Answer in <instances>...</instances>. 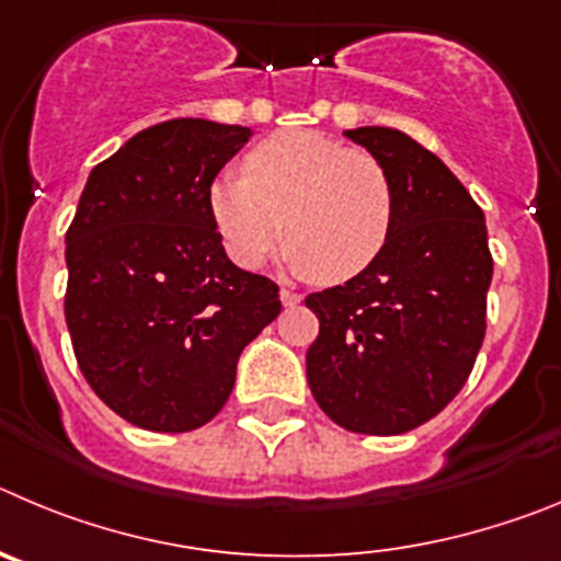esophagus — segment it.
<instances>
[{"mask_svg":"<svg viewBox=\"0 0 561 561\" xmlns=\"http://www.w3.org/2000/svg\"><path fill=\"white\" fill-rule=\"evenodd\" d=\"M279 299H282V305H285V307H296L301 301V293L296 290V287H282Z\"/></svg>","mask_w":561,"mask_h":561,"instance_id":"esophagus-1","label":"esophagus"}]
</instances>
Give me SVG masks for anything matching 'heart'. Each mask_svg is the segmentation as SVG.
Returning a JSON list of instances; mask_svg holds the SVG:
<instances>
[{"label": "heart", "mask_w": 561, "mask_h": 561, "mask_svg": "<svg viewBox=\"0 0 561 561\" xmlns=\"http://www.w3.org/2000/svg\"><path fill=\"white\" fill-rule=\"evenodd\" d=\"M209 215L240 268H260L287 231L296 268L350 282L386 251L397 195L377 156L293 128L256 145L243 175L211 181Z\"/></svg>", "instance_id": "obj_1"}]
</instances>
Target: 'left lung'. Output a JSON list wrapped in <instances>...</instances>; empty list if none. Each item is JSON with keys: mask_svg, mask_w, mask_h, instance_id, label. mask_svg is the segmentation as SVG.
Returning a JSON list of instances; mask_svg holds the SVG:
<instances>
[{"mask_svg": "<svg viewBox=\"0 0 561 561\" xmlns=\"http://www.w3.org/2000/svg\"><path fill=\"white\" fill-rule=\"evenodd\" d=\"M343 134L382 161L397 218L366 274L305 299L318 316L307 382L335 425L397 436L444 411L476 366L492 254L481 206L438 156L393 128Z\"/></svg>", "mask_w": 561, "mask_h": 561, "instance_id": "8db88e82", "label": "left lung"}]
</instances>
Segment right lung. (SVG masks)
Returning <instances> with one entry per match:
<instances>
[{
	"instance_id": "add662e5",
	"label": "right lung",
	"mask_w": 561,
	"mask_h": 561,
	"mask_svg": "<svg viewBox=\"0 0 561 561\" xmlns=\"http://www.w3.org/2000/svg\"><path fill=\"white\" fill-rule=\"evenodd\" d=\"M251 128L170 119L89 173L67 231V327L85 382L153 433H186L229 400L240 352L279 316V287L237 268L209 186Z\"/></svg>"
}]
</instances>
